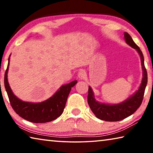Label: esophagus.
Wrapping results in <instances>:
<instances>
[{"label":"esophagus","mask_w":153,"mask_h":153,"mask_svg":"<svg viewBox=\"0 0 153 153\" xmlns=\"http://www.w3.org/2000/svg\"><path fill=\"white\" fill-rule=\"evenodd\" d=\"M77 76H78V77L80 79H84L85 77H86V71H85L84 70H83V69H80L78 72V74H77Z\"/></svg>","instance_id":"esophagus-1"}]
</instances>
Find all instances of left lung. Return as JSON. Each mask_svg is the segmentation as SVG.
Listing matches in <instances>:
<instances>
[{
  "label": "left lung",
  "mask_w": 153,
  "mask_h": 153,
  "mask_svg": "<svg viewBox=\"0 0 153 153\" xmlns=\"http://www.w3.org/2000/svg\"><path fill=\"white\" fill-rule=\"evenodd\" d=\"M124 38H125L126 43L131 47L136 49L139 53L141 59L142 71H143V77H142V83L138 90L125 101L117 105H108L97 102L95 100L94 92H93L91 87L89 86L88 103L90 109L92 110L93 113L97 118L106 121H117L123 120L132 115L135 111H136L142 104L145 88H146L147 82H148L147 71L144 66L143 54L140 48L136 45V44L134 42L132 38L128 33H124Z\"/></svg>",
  "instance_id": "obj_1"
}]
</instances>
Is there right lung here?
<instances>
[{"instance_id": "obj_1", "label": "right lung", "mask_w": 153, "mask_h": 153, "mask_svg": "<svg viewBox=\"0 0 153 153\" xmlns=\"http://www.w3.org/2000/svg\"><path fill=\"white\" fill-rule=\"evenodd\" d=\"M8 65L4 74V87L12 108L21 117L32 123H46L53 121L61 115L65 107L66 102L72 87L77 84V80L62 86L53 97L42 102H29L20 100L13 93L9 86L7 73Z\"/></svg>"}]
</instances>
